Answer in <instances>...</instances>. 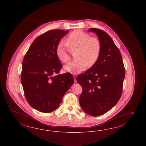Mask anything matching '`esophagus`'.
<instances>
[{
  "mask_svg": "<svg viewBox=\"0 0 146 146\" xmlns=\"http://www.w3.org/2000/svg\"><path fill=\"white\" fill-rule=\"evenodd\" d=\"M73 78H74V82H76V75L74 74H73Z\"/></svg>",
  "mask_w": 146,
  "mask_h": 146,
  "instance_id": "1",
  "label": "esophagus"
}]
</instances>
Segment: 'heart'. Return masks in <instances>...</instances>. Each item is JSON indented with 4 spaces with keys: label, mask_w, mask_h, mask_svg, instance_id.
<instances>
[{
    "label": "heart",
    "mask_w": 146,
    "mask_h": 146,
    "mask_svg": "<svg viewBox=\"0 0 146 146\" xmlns=\"http://www.w3.org/2000/svg\"><path fill=\"white\" fill-rule=\"evenodd\" d=\"M67 43L62 40L58 44L56 54L63 62L70 60V52L78 49L75 61L70 62L64 66V70L72 74H76L84 70L88 66H93L97 62L101 52V43L95 37L84 31L76 30L67 38Z\"/></svg>",
    "instance_id": "b5f03b06"
}]
</instances>
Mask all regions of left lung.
<instances>
[{"mask_svg":"<svg viewBox=\"0 0 146 146\" xmlns=\"http://www.w3.org/2000/svg\"><path fill=\"white\" fill-rule=\"evenodd\" d=\"M101 43V52L96 63L76 78L82 88L80 106L86 113L99 116L111 110L121 96L125 68L119 50L105 31L90 28Z\"/></svg>","mask_w":146,"mask_h":146,"instance_id":"1","label":"left lung"}]
</instances>
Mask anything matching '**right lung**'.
Returning <instances> with one entry per match:
<instances>
[{
	"instance_id": "1",
	"label": "right lung",
	"mask_w": 146,
	"mask_h": 146,
	"mask_svg": "<svg viewBox=\"0 0 146 146\" xmlns=\"http://www.w3.org/2000/svg\"><path fill=\"white\" fill-rule=\"evenodd\" d=\"M68 31L54 29L39 36L23 58L21 82L24 94L30 106L40 112L57 109L74 82L71 73L59 74L62 65L56 54L58 44Z\"/></svg>"
}]
</instances>
